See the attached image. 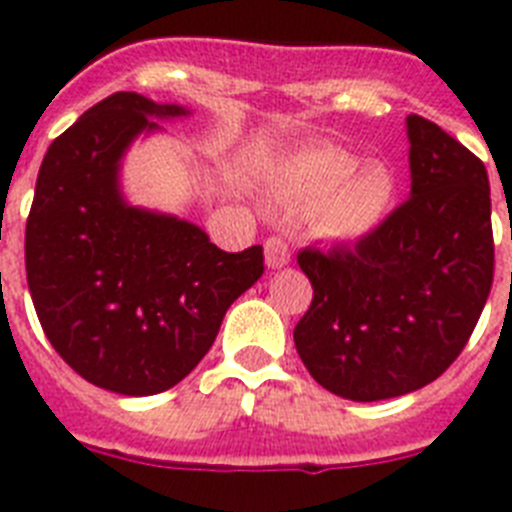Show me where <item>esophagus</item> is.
I'll return each instance as SVG.
<instances>
[{"instance_id": "1", "label": "esophagus", "mask_w": 512, "mask_h": 512, "mask_svg": "<svg viewBox=\"0 0 512 512\" xmlns=\"http://www.w3.org/2000/svg\"><path fill=\"white\" fill-rule=\"evenodd\" d=\"M264 259L269 269H284L289 264V246L284 238L271 235L269 241L264 243Z\"/></svg>"}]
</instances>
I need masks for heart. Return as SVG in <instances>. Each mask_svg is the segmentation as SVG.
Here are the masks:
<instances>
[{
	"label": "heart",
	"mask_w": 512,
	"mask_h": 512,
	"mask_svg": "<svg viewBox=\"0 0 512 512\" xmlns=\"http://www.w3.org/2000/svg\"><path fill=\"white\" fill-rule=\"evenodd\" d=\"M271 187L279 200L312 210V230L328 243H359L387 220L397 179L382 161L361 164L341 146H312L282 158Z\"/></svg>",
	"instance_id": "heart-1"
}]
</instances>
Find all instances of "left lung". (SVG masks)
<instances>
[{
  "instance_id": "1",
  "label": "left lung",
  "mask_w": 512,
  "mask_h": 512,
  "mask_svg": "<svg viewBox=\"0 0 512 512\" xmlns=\"http://www.w3.org/2000/svg\"><path fill=\"white\" fill-rule=\"evenodd\" d=\"M410 200L354 248H305L312 305L295 328L302 364L338 397L377 402L441 377L492 287L487 169L436 122L408 115Z\"/></svg>"
}]
</instances>
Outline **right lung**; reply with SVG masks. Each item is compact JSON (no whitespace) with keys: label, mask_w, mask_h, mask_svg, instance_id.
<instances>
[{"label":"right lung","mask_w":512,"mask_h":512,"mask_svg":"<svg viewBox=\"0 0 512 512\" xmlns=\"http://www.w3.org/2000/svg\"><path fill=\"white\" fill-rule=\"evenodd\" d=\"M192 110L117 92L45 153L25 228L27 287L66 364L102 390L158 395L215 343L225 312L264 274V251L225 253L200 225L128 202L122 161L158 120Z\"/></svg>","instance_id":"add662e5"}]
</instances>
